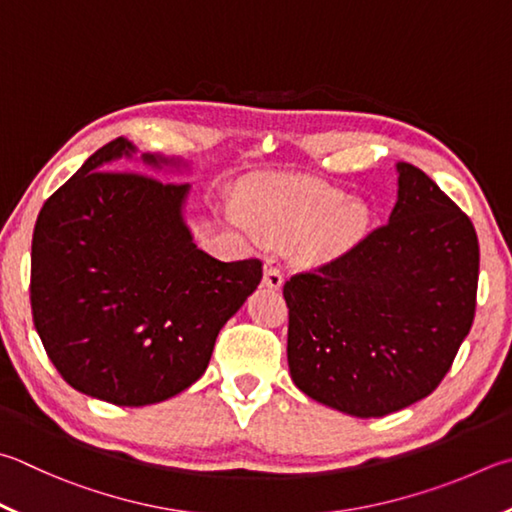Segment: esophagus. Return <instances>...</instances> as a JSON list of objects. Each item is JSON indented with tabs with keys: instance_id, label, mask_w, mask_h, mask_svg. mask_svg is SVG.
Instances as JSON below:
<instances>
[{
	"instance_id": "34e87169",
	"label": "esophagus",
	"mask_w": 512,
	"mask_h": 512,
	"mask_svg": "<svg viewBox=\"0 0 512 512\" xmlns=\"http://www.w3.org/2000/svg\"><path fill=\"white\" fill-rule=\"evenodd\" d=\"M264 284H266L268 288H273V291H280L282 284H284V275H282L280 268L268 266L266 271H264Z\"/></svg>"
}]
</instances>
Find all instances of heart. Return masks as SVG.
Returning a JSON list of instances; mask_svg holds the SVG:
<instances>
[{"label":"heart","instance_id":"obj_1","mask_svg":"<svg viewBox=\"0 0 512 512\" xmlns=\"http://www.w3.org/2000/svg\"><path fill=\"white\" fill-rule=\"evenodd\" d=\"M244 217L271 244L291 246L306 239L313 262L349 250L365 235L367 210L347 194L320 181H268L244 199Z\"/></svg>","mask_w":512,"mask_h":512}]
</instances>
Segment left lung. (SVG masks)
Masks as SVG:
<instances>
[{"instance_id":"1","label":"left lung","mask_w":512,"mask_h":512,"mask_svg":"<svg viewBox=\"0 0 512 512\" xmlns=\"http://www.w3.org/2000/svg\"><path fill=\"white\" fill-rule=\"evenodd\" d=\"M396 170L387 224L284 284L293 383L358 418L430 396L475 320V226L418 167Z\"/></svg>"}]
</instances>
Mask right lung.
I'll return each mask as SVG.
<instances>
[{
	"mask_svg": "<svg viewBox=\"0 0 512 512\" xmlns=\"http://www.w3.org/2000/svg\"><path fill=\"white\" fill-rule=\"evenodd\" d=\"M127 138L100 147L40 210L31 248L35 329L67 383L141 407L181 394L262 282V262L203 253L183 219L190 183L111 170ZM152 170L179 159L143 154Z\"/></svg>",
	"mask_w": 512,
	"mask_h": 512,
	"instance_id": "obj_1",
	"label": "right lung"
}]
</instances>
